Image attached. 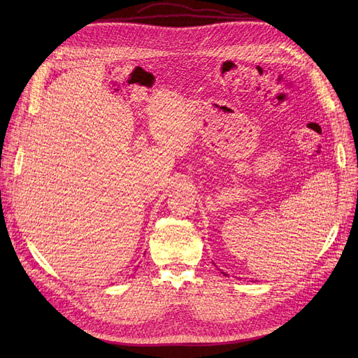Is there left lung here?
<instances>
[{
	"mask_svg": "<svg viewBox=\"0 0 358 358\" xmlns=\"http://www.w3.org/2000/svg\"><path fill=\"white\" fill-rule=\"evenodd\" d=\"M223 274H224V273H223Z\"/></svg>",
	"mask_w": 358,
	"mask_h": 358,
	"instance_id": "left-lung-1",
	"label": "left lung"
}]
</instances>
